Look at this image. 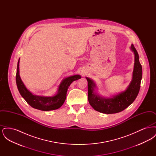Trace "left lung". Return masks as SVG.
Here are the masks:
<instances>
[{
	"label": "left lung",
	"mask_w": 156,
	"mask_h": 156,
	"mask_svg": "<svg viewBox=\"0 0 156 156\" xmlns=\"http://www.w3.org/2000/svg\"><path fill=\"white\" fill-rule=\"evenodd\" d=\"M130 49L134 54V64L132 80L125 90L111 98L100 97L94 92L96 88L95 82L86 77L88 81V101L95 111L106 114L118 113L132 104L137 96L142 78V67L139 61L138 52L133 44L131 45Z\"/></svg>",
	"instance_id": "obj_1"
}]
</instances>
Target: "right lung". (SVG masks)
<instances>
[{"mask_svg":"<svg viewBox=\"0 0 156 156\" xmlns=\"http://www.w3.org/2000/svg\"><path fill=\"white\" fill-rule=\"evenodd\" d=\"M19 60L18 61L16 81L18 90L27 104L35 109L48 111L57 109L64 103L68 87L74 81L81 78L80 75H74L64 78L59 84L58 92L53 97H41L33 94L24 85L19 75Z\"/></svg>","mask_w":156,"mask_h":156,"instance_id":"1","label":"right lung"}]
</instances>
